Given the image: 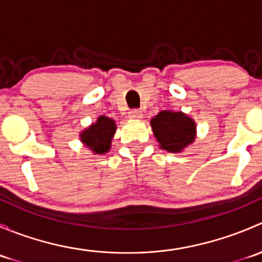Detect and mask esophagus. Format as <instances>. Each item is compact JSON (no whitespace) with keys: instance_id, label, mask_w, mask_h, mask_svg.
Wrapping results in <instances>:
<instances>
[{"instance_id":"34e87169","label":"esophagus","mask_w":262,"mask_h":262,"mask_svg":"<svg viewBox=\"0 0 262 262\" xmlns=\"http://www.w3.org/2000/svg\"><path fill=\"white\" fill-rule=\"evenodd\" d=\"M129 118L130 119H142L143 118V113L139 109H133L129 112Z\"/></svg>"}]
</instances>
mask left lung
<instances>
[{
	"label": "left lung",
	"mask_w": 262,
	"mask_h": 262,
	"mask_svg": "<svg viewBox=\"0 0 262 262\" xmlns=\"http://www.w3.org/2000/svg\"><path fill=\"white\" fill-rule=\"evenodd\" d=\"M150 125L161 148L171 153L180 152L195 139V123L180 112H160L150 120Z\"/></svg>",
	"instance_id": "1"
}]
</instances>
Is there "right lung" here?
I'll return each instance as SVG.
<instances>
[{"label": "right lung", "mask_w": 262, "mask_h": 262, "mask_svg": "<svg viewBox=\"0 0 262 262\" xmlns=\"http://www.w3.org/2000/svg\"><path fill=\"white\" fill-rule=\"evenodd\" d=\"M116 130L114 120L100 116L95 124L89 129L82 132L81 139L87 147L91 148L95 153H105L110 149L112 138Z\"/></svg>", "instance_id": "add662e5"}]
</instances>
